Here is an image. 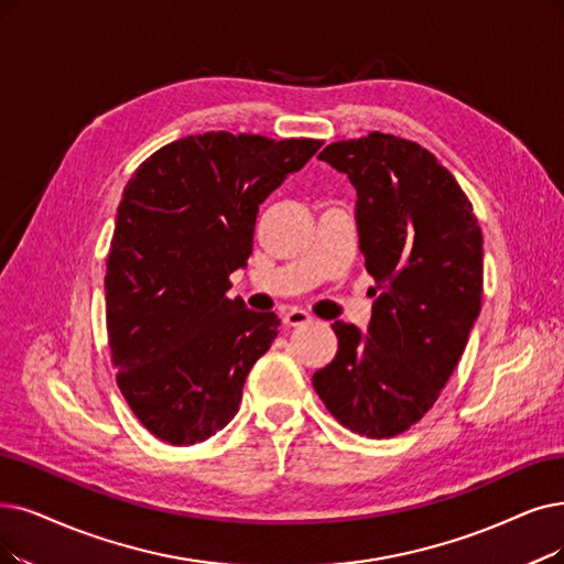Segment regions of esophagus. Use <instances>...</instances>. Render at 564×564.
<instances>
[{
    "mask_svg": "<svg viewBox=\"0 0 564 564\" xmlns=\"http://www.w3.org/2000/svg\"><path fill=\"white\" fill-rule=\"evenodd\" d=\"M312 322V317L307 312H303V310H289V312H284V317H282V324L284 326H289V328H294V326H305V324H310Z\"/></svg>",
    "mask_w": 564,
    "mask_h": 564,
    "instance_id": "obj_1",
    "label": "esophagus"
}]
</instances>
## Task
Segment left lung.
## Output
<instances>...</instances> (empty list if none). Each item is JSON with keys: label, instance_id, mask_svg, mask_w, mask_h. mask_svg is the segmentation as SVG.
Masks as SVG:
<instances>
[{"label": "left lung", "instance_id": "left-lung-1", "mask_svg": "<svg viewBox=\"0 0 564 564\" xmlns=\"http://www.w3.org/2000/svg\"><path fill=\"white\" fill-rule=\"evenodd\" d=\"M356 187L358 247L375 278L368 333L335 322L337 354L312 375L326 410L364 437L423 419L456 370L484 294V238L433 152L370 131L322 150Z\"/></svg>", "mask_w": 564, "mask_h": 564}]
</instances>
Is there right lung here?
<instances>
[{
    "instance_id": "obj_1",
    "label": "right lung",
    "mask_w": 564,
    "mask_h": 564,
    "mask_svg": "<svg viewBox=\"0 0 564 564\" xmlns=\"http://www.w3.org/2000/svg\"><path fill=\"white\" fill-rule=\"evenodd\" d=\"M319 148L206 131L127 183L104 278L108 347L127 404L162 442H204L236 416L280 319L229 299V275L252 254L259 204Z\"/></svg>"
}]
</instances>
